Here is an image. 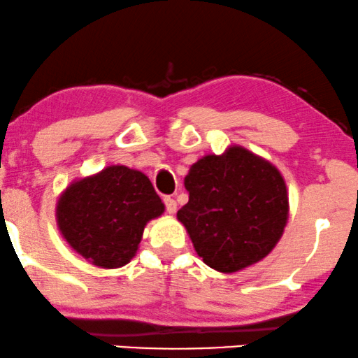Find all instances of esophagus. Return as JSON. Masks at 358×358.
Segmentation results:
<instances>
[{
  "label": "esophagus",
  "instance_id": "obj_1",
  "mask_svg": "<svg viewBox=\"0 0 358 358\" xmlns=\"http://www.w3.org/2000/svg\"><path fill=\"white\" fill-rule=\"evenodd\" d=\"M164 201H165V208H166V213H170V215H175V213H176V201L173 200V198L166 196Z\"/></svg>",
  "mask_w": 358,
  "mask_h": 358
}]
</instances>
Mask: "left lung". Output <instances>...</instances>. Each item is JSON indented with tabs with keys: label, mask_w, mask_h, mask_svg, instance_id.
Listing matches in <instances>:
<instances>
[{
	"label": "left lung",
	"mask_w": 358,
	"mask_h": 358,
	"mask_svg": "<svg viewBox=\"0 0 358 358\" xmlns=\"http://www.w3.org/2000/svg\"><path fill=\"white\" fill-rule=\"evenodd\" d=\"M188 203L176 213L196 255L231 274L264 259L289 218L284 176L269 160L241 145L201 157L185 176Z\"/></svg>",
	"instance_id": "left-lung-1"
}]
</instances>
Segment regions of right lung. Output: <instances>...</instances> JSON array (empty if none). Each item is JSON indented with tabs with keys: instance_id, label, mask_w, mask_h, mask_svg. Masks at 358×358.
<instances>
[{
	"instance_id": "add662e5",
	"label": "right lung",
	"mask_w": 358,
	"mask_h": 358,
	"mask_svg": "<svg viewBox=\"0 0 358 358\" xmlns=\"http://www.w3.org/2000/svg\"><path fill=\"white\" fill-rule=\"evenodd\" d=\"M164 211L145 173L110 165L67 185L57 198L56 223L66 243L85 261L117 269L137 255L147 223Z\"/></svg>"
}]
</instances>
